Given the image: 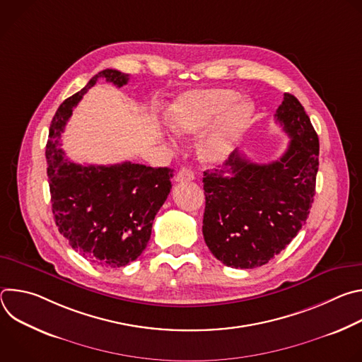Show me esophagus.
<instances>
[{
    "instance_id": "obj_1",
    "label": "esophagus",
    "mask_w": 362,
    "mask_h": 362,
    "mask_svg": "<svg viewBox=\"0 0 362 362\" xmlns=\"http://www.w3.org/2000/svg\"><path fill=\"white\" fill-rule=\"evenodd\" d=\"M193 179H194V173H193L192 169H189V168H182V169L177 172L176 177H175L176 182H190V180H193Z\"/></svg>"
}]
</instances>
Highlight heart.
Here are the masks:
<instances>
[{"instance_id":"obj_1","label":"heart","mask_w":362,"mask_h":362,"mask_svg":"<svg viewBox=\"0 0 362 362\" xmlns=\"http://www.w3.org/2000/svg\"><path fill=\"white\" fill-rule=\"evenodd\" d=\"M253 105L239 98L232 88L193 90L180 95L170 106L166 123L176 136H190L206 129L197 153L206 163H219L233 150L253 116Z\"/></svg>"}]
</instances>
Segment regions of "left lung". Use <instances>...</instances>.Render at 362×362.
Masks as SVG:
<instances>
[{"instance_id":"obj_1","label":"left lung","mask_w":362,"mask_h":362,"mask_svg":"<svg viewBox=\"0 0 362 362\" xmlns=\"http://www.w3.org/2000/svg\"><path fill=\"white\" fill-rule=\"evenodd\" d=\"M275 119L291 137L279 160L257 165L235 150L223 169L203 173V238L216 259L230 268L268 264L298 235L314 203L318 134L289 93Z\"/></svg>"}]
</instances>
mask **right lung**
Segmentation results:
<instances>
[{"mask_svg": "<svg viewBox=\"0 0 362 362\" xmlns=\"http://www.w3.org/2000/svg\"><path fill=\"white\" fill-rule=\"evenodd\" d=\"M100 77L123 87L129 74L107 69L66 98L51 120L45 146L51 206L60 233L83 257L101 267L120 268L141 255L154 216L172 189L169 168L132 162L110 166L77 165L64 158L62 134L73 109Z\"/></svg>", "mask_w": 362, "mask_h": 362, "instance_id": "right-lung-1", "label": "right lung"}]
</instances>
